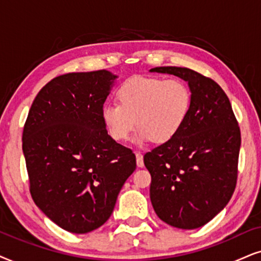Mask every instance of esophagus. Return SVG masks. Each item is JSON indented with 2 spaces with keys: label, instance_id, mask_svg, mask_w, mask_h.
<instances>
[{
  "label": "esophagus",
  "instance_id": "obj_1",
  "mask_svg": "<svg viewBox=\"0 0 261 261\" xmlns=\"http://www.w3.org/2000/svg\"><path fill=\"white\" fill-rule=\"evenodd\" d=\"M136 163H137V166L138 167H143L144 166L143 155H142L140 151H137V153H136Z\"/></svg>",
  "mask_w": 261,
  "mask_h": 261
}]
</instances>
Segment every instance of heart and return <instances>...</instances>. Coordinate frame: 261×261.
<instances>
[{
    "label": "heart",
    "mask_w": 261,
    "mask_h": 261,
    "mask_svg": "<svg viewBox=\"0 0 261 261\" xmlns=\"http://www.w3.org/2000/svg\"><path fill=\"white\" fill-rule=\"evenodd\" d=\"M118 103H106L101 118L110 136L124 142L138 127L135 142L166 143L182 130L189 117L191 91L179 79L134 75L115 91Z\"/></svg>",
    "instance_id": "b5f03b06"
}]
</instances>
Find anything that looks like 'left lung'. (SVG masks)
Wrapping results in <instances>:
<instances>
[{
  "mask_svg": "<svg viewBox=\"0 0 261 261\" xmlns=\"http://www.w3.org/2000/svg\"><path fill=\"white\" fill-rule=\"evenodd\" d=\"M149 72L179 77L191 91L190 113L182 130L144 154L151 204L169 225L197 229L224 210L235 190L239 124L226 94L211 78L174 66Z\"/></svg>",
  "mask_w": 261,
  "mask_h": 261,
  "instance_id": "8db88e82",
  "label": "left lung"
}]
</instances>
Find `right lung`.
I'll use <instances>...</instances> for the list:
<instances>
[{"instance_id": "add662e5", "label": "right lung", "mask_w": 261, "mask_h": 261, "mask_svg": "<svg viewBox=\"0 0 261 261\" xmlns=\"http://www.w3.org/2000/svg\"><path fill=\"white\" fill-rule=\"evenodd\" d=\"M118 75L77 72L51 79L30 108L22 153L35 203L66 231L107 222L136 156L108 135L101 108Z\"/></svg>"}]
</instances>
